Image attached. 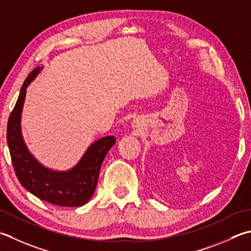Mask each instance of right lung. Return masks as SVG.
<instances>
[{"mask_svg":"<svg viewBox=\"0 0 251 251\" xmlns=\"http://www.w3.org/2000/svg\"><path fill=\"white\" fill-rule=\"evenodd\" d=\"M40 72V67L27 76L7 122L6 138L13 168L19 183L39 199L61 207H81L92 197L99 178L102 162L115 144V137L106 136L87 149L75 168L55 172L44 168L29 153L21 131V115L26 88Z\"/></svg>","mask_w":251,"mask_h":251,"instance_id":"right-lung-1","label":"right lung"}]
</instances>
